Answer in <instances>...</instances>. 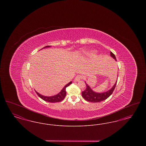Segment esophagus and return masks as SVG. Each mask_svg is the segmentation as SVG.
<instances>
[{
    "label": "esophagus",
    "mask_w": 146,
    "mask_h": 146,
    "mask_svg": "<svg viewBox=\"0 0 146 146\" xmlns=\"http://www.w3.org/2000/svg\"><path fill=\"white\" fill-rule=\"evenodd\" d=\"M83 77L82 76H80V75H78L74 79V82H78L79 80H80L81 79H82Z\"/></svg>",
    "instance_id": "1"
}]
</instances>
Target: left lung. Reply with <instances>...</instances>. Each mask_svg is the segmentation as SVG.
Wrapping results in <instances>:
<instances>
[{
  "mask_svg": "<svg viewBox=\"0 0 146 146\" xmlns=\"http://www.w3.org/2000/svg\"><path fill=\"white\" fill-rule=\"evenodd\" d=\"M111 56L113 58H114L115 60L117 61L116 57L114 55V54L111 52ZM117 82V81L115 82L114 86L111 88V89L102 93H98V92H94L91 89L90 87L86 83V82H85L86 84V88L85 90L82 91V96L86 101L88 102H100L102 101H104L111 95V94L113 93V91L115 88Z\"/></svg>",
  "mask_w": 146,
  "mask_h": 146,
  "instance_id": "1",
  "label": "left lung"
}]
</instances>
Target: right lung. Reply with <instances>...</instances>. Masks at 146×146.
<instances>
[{
	"mask_svg": "<svg viewBox=\"0 0 146 146\" xmlns=\"http://www.w3.org/2000/svg\"><path fill=\"white\" fill-rule=\"evenodd\" d=\"M50 47V46H46L45 47H44V48H49ZM72 84V82H70L69 83L67 84V85H66L64 88L62 89V90L58 94L56 95L55 96H50V97H48V96H44L43 95H42L40 94H39L38 92H37L36 91V93L38 95V96L39 97H40L42 100H44L45 101L48 102H51V103H55V102H61L63 100L64 98V97H66V88L67 86H68L70 84Z\"/></svg>",
	"mask_w": 146,
	"mask_h": 146,
	"instance_id": "right-lung-1",
	"label": "right lung"
}]
</instances>
